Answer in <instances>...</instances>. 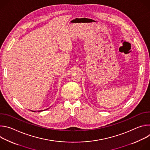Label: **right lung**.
Listing matches in <instances>:
<instances>
[{"mask_svg":"<svg viewBox=\"0 0 150 150\" xmlns=\"http://www.w3.org/2000/svg\"><path fill=\"white\" fill-rule=\"evenodd\" d=\"M41 111H42V110H40V111H38V112H41ZM32 112H35V111H32Z\"/></svg>","mask_w":150,"mask_h":150,"instance_id":"obj_1","label":"right lung"}]
</instances>
